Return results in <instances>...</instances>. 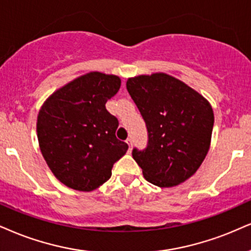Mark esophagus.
<instances>
[{
  "label": "esophagus",
  "instance_id": "1",
  "mask_svg": "<svg viewBox=\"0 0 251 251\" xmlns=\"http://www.w3.org/2000/svg\"><path fill=\"white\" fill-rule=\"evenodd\" d=\"M126 144L129 145V150L131 151V148H132V140H131V138H128V140H126Z\"/></svg>",
  "mask_w": 251,
  "mask_h": 251
}]
</instances>
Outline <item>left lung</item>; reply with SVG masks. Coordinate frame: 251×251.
<instances>
[{"label": "left lung", "instance_id": "8db88e82", "mask_svg": "<svg viewBox=\"0 0 251 251\" xmlns=\"http://www.w3.org/2000/svg\"><path fill=\"white\" fill-rule=\"evenodd\" d=\"M147 123V149L132 150L144 178L172 187L192 177L209 150L214 113L208 100L175 76L158 72L126 80Z\"/></svg>", "mask_w": 251, "mask_h": 251}]
</instances>
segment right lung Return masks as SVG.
Returning <instances> with one entry per match:
<instances>
[{"label": "right lung", "instance_id": "add662e5", "mask_svg": "<svg viewBox=\"0 0 251 251\" xmlns=\"http://www.w3.org/2000/svg\"><path fill=\"white\" fill-rule=\"evenodd\" d=\"M114 74L89 72L52 93L37 116L40 151L65 186L92 192L111 176L114 163L128 150L117 140L119 121L106 102L119 92Z\"/></svg>", "mask_w": 251, "mask_h": 251}]
</instances>
